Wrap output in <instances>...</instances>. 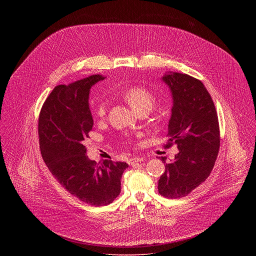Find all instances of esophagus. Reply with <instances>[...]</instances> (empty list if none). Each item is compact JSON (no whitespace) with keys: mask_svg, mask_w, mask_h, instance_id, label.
<instances>
[{"mask_svg":"<svg viewBox=\"0 0 256 256\" xmlns=\"http://www.w3.org/2000/svg\"><path fill=\"white\" fill-rule=\"evenodd\" d=\"M144 160V158H138V156H135V158H131L128 160V164L130 166H133L134 164L136 162H142Z\"/></svg>","mask_w":256,"mask_h":256,"instance_id":"1","label":"esophagus"}]
</instances>
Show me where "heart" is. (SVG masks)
Wrapping results in <instances>:
<instances>
[{
  "mask_svg": "<svg viewBox=\"0 0 256 256\" xmlns=\"http://www.w3.org/2000/svg\"><path fill=\"white\" fill-rule=\"evenodd\" d=\"M123 98L129 104L131 108L136 113L146 111L148 113L156 106V96L146 88L136 86L128 88L123 94ZM108 111V102L102 100L96 110V113L100 118H104Z\"/></svg>",
  "mask_w": 256,
  "mask_h": 256,
  "instance_id": "obj_1",
  "label": "heart"
}]
</instances>
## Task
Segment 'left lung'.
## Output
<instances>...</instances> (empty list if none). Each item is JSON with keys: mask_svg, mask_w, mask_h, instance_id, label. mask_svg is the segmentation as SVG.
<instances>
[{"mask_svg": "<svg viewBox=\"0 0 256 256\" xmlns=\"http://www.w3.org/2000/svg\"><path fill=\"white\" fill-rule=\"evenodd\" d=\"M162 80L172 96L166 148L174 143L180 152L166 164L158 188L166 198H182L204 182L214 168L219 152V120L201 80L176 72L164 74Z\"/></svg>", "mask_w": 256, "mask_h": 256, "instance_id": "obj_1", "label": "left lung"}]
</instances>
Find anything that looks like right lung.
<instances>
[{
	"instance_id": "1",
	"label": "right lung",
	"mask_w": 256,
	"mask_h": 256,
	"mask_svg": "<svg viewBox=\"0 0 256 256\" xmlns=\"http://www.w3.org/2000/svg\"><path fill=\"white\" fill-rule=\"evenodd\" d=\"M102 74H92L68 86H55L45 100L38 120L42 158L53 176L74 197L92 206H104L121 191L126 162L90 160L84 145L94 126L90 90Z\"/></svg>"
}]
</instances>
